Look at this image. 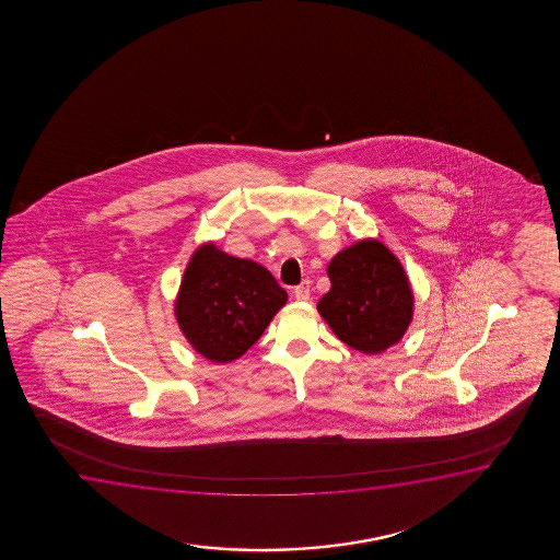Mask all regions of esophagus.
Returning a JSON list of instances; mask_svg holds the SVG:
<instances>
[{"mask_svg": "<svg viewBox=\"0 0 560 560\" xmlns=\"http://www.w3.org/2000/svg\"><path fill=\"white\" fill-rule=\"evenodd\" d=\"M292 292H294V299L300 300V302H306V300H310V283L304 281L299 287H294Z\"/></svg>", "mask_w": 560, "mask_h": 560, "instance_id": "obj_1", "label": "esophagus"}]
</instances>
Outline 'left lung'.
I'll list each match as a JSON object with an SVG mask.
<instances>
[{
    "label": "left lung",
    "mask_w": 560,
    "mask_h": 560,
    "mask_svg": "<svg viewBox=\"0 0 560 560\" xmlns=\"http://www.w3.org/2000/svg\"><path fill=\"white\" fill-rule=\"evenodd\" d=\"M330 291L317 310L345 345L383 353L413 319V292L398 258L375 238L358 241L330 260Z\"/></svg>",
    "instance_id": "left-lung-1"
}]
</instances>
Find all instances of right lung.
Here are the masks:
<instances>
[{
  "label": "right lung",
  "mask_w": 560,
  "mask_h": 560,
  "mask_svg": "<svg viewBox=\"0 0 560 560\" xmlns=\"http://www.w3.org/2000/svg\"><path fill=\"white\" fill-rule=\"evenodd\" d=\"M287 299V291L264 266L207 243L187 264L176 319L202 358L230 363L261 337Z\"/></svg>",
  "instance_id": "add662e5"
}]
</instances>
